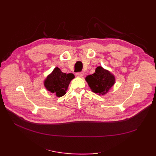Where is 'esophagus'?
I'll use <instances>...</instances> for the list:
<instances>
[{
  "instance_id": "esophagus-1",
  "label": "esophagus",
  "mask_w": 156,
  "mask_h": 156,
  "mask_svg": "<svg viewBox=\"0 0 156 156\" xmlns=\"http://www.w3.org/2000/svg\"><path fill=\"white\" fill-rule=\"evenodd\" d=\"M75 75H76V76H77V77H83L84 75V72H77L76 73H75Z\"/></svg>"
}]
</instances>
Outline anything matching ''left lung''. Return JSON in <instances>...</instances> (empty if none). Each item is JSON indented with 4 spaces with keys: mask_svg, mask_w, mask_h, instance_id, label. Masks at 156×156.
Returning <instances> with one entry per match:
<instances>
[{
    "mask_svg": "<svg viewBox=\"0 0 156 156\" xmlns=\"http://www.w3.org/2000/svg\"><path fill=\"white\" fill-rule=\"evenodd\" d=\"M89 87L94 93L103 95L107 93L115 84V77L108 71L99 66L95 73L86 77Z\"/></svg>",
    "mask_w": 156,
    "mask_h": 156,
    "instance_id": "obj_1",
    "label": "left lung"
}]
</instances>
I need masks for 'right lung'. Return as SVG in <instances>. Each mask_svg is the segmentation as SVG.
<instances>
[{"label":"right lung","instance_id":"right-lung-1","mask_svg":"<svg viewBox=\"0 0 156 156\" xmlns=\"http://www.w3.org/2000/svg\"><path fill=\"white\" fill-rule=\"evenodd\" d=\"M74 77L73 74L63 73L56 67L51 74L47 77L44 84L49 91L56 94L58 97H61L66 94L70 81Z\"/></svg>","mask_w":156,"mask_h":156}]
</instances>
